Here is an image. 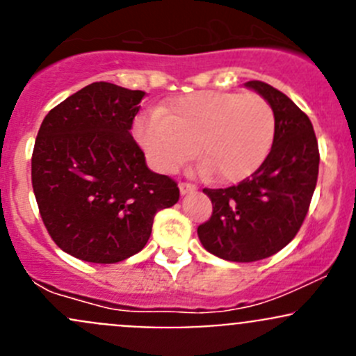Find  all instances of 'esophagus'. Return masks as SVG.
Returning a JSON list of instances; mask_svg holds the SVG:
<instances>
[{"mask_svg": "<svg viewBox=\"0 0 356 356\" xmlns=\"http://www.w3.org/2000/svg\"><path fill=\"white\" fill-rule=\"evenodd\" d=\"M179 189H181V195H188V193H195L198 188L195 184H191V182H181Z\"/></svg>", "mask_w": 356, "mask_h": 356, "instance_id": "1", "label": "esophagus"}]
</instances>
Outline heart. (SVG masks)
Segmentation results:
<instances>
[{
    "label": "heart",
    "instance_id": "b5f03b06",
    "mask_svg": "<svg viewBox=\"0 0 356 356\" xmlns=\"http://www.w3.org/2000/svg\"><path fill=\"white\" fill-rule=\"evenodd\" d=\"M132 132L158 172L177 170L196 152L204 170L236 182L258 170L270 153L275 113L254 92L200 91L138 115Z\"/></svg>",
    "mask_w": 356,
    "mask_h": 356
}]
</instances>
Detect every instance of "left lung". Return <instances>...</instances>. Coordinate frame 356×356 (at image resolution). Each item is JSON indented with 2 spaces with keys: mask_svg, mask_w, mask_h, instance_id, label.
I'll return each instance as SVG.
<instances>
[{
  "mask_svg": "<svg viewBox=\"0 0 356 356\" xmlns=\"http://www.w3.org/2000/svg\"><path fill=\"white\" fill-rule=\"evenodd\" d=\"M246 88L274 108V145L258 170L238 186L203 189L213 211L198 227L204 250L239 264L264 260L293 241L310 208L321 161L305 111L270 84L250 81Z\"/></svg>",
  "mask_w": 356,
  "mask_h": 356,
  "instance_id": "obj_1",
  "label": "left lung"
}]
</instances>
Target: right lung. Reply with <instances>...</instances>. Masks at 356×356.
Returning <instances> with one entry per match:
<instances>
[{
    "label": "right lung",
    "mask_w": 356,
    "mask_h": 356,
    "mask_svg": "<svg viewBox=\"0 0 356 356\" xmlns=\"http://www.w3.org/2000/svg\"><path fill=\"white\" fill-rule=\"evenodd\" d=\"M145 91L92 82L49 110L32 152V189L53 241L72 257L117 264L139 253L177 182L148 168L131 134Z\"/></svg>",
    "instance_id": "right-lung-1"
}]
</instances>
